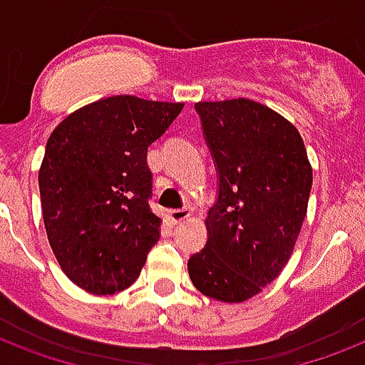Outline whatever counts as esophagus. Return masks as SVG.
<instances>
[{"mask_svg": "<svg viewBox=\"0 0 365 365\" xmlns=\"http://www.w3.org/2000/svg\"><path fill=\"white\" fill-rule=\"evenodd\" d=\"M189 216L187 208H174L168 212V218L172 220V224H180L182 220H185Z\"/></svg>", "mask_w": 365, "mask_h": 365, "instance_id": "esophagus-1", "label": "esophagus"}]
</instances>
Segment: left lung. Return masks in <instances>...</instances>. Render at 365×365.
Returning <instances> with one entry per match:
<instances>
[{
  "mask_svg": "<svg viewBox=\"0 0 365 365\" xmlns=\"http://www.w3.org/2000/svg\"><path fill=\"white\" fill-rule=\"evenodd\" d=\"M216 166L207 245L187 260L202 294L243 302L279 275L294 249L312 189L299 130L250 99L195 103Z\"/></svg>",
  "mask_w": 365,
  "mask_h": 365,
  "instance_id": "1",
  "label": "left lung"
}]
</instances>
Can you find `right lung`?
Returning a JSON list of instances; mask_svg holds the SVG:
<instances>
[{
	"label": "right lung",
	"mask_w": 365,
	"mask_h": 365,
	"mask_svg": "<svg viewBox=\"0 0 365 365\" xmlns=\"http://www.w3.org/2000/svg\"><path fill=\"white\" fill-rule=\"evenodd\" d=\"M182 103L107 97L53 130L40 168L47 239L78 287L115 294L138 279L158 241L149 207L147 147L182 113Z\"/></svg>",
	"instance_id": "obj_1"
}]
</instances>
